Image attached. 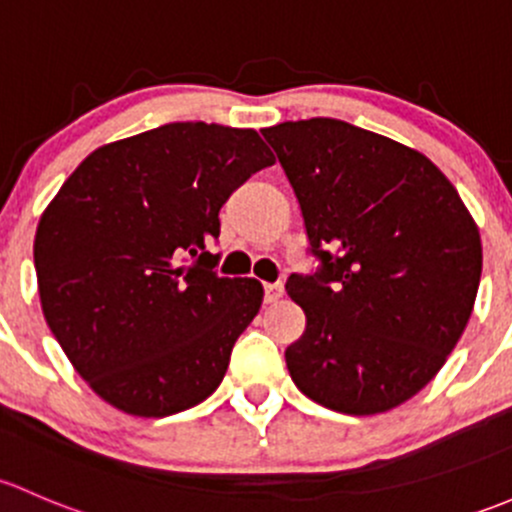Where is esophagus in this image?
<instances>
[{
	"label": "esophagus",
	"mask_w": 512,
	"mask_h": 512,
	"mask_svg": "<svg viewBox=\"0 0 512 512\" xmlns=\"http://www.w3.org/2000/svg\"><path fill=\"white\" fill-rule=\"evenodd\" d=\"M263 291H266V303H278L283 293H286V288H283V283H266Z\"/></svg>",
	"instance_id": "obj_1"
}]
</instances>
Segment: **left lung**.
I'll use <instances>...</instances> for the list:
<instances>
[{
    "label": "left lung",
    "mask_w": 512,
    "mask_h": 512,
    "mask_svg": "<svg viewBox=\"0 0 512 512\" xmlns=\"http://www.w3.org/2000/svg\"><path fill=\"white\" fill-rule=\"evenodd\" d=\"M286 170L315 276L286 291L305 333L286 350L295 387L370 416L426 387L461 340L481 283V234L426 155L333 118L263 130Z\"/></svg>",
    "instance_id": "obj_1"
}]
</instances>
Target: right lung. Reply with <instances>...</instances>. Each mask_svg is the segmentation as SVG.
I'll use <instances>...</instances> for the list:
<instances>
[{
    "instance_id": "obj_1",
    "label": "right lung",
    "mask_w": 512,
    "mask_h": 512,
    "mask_svg": "<svg viewBox=\"0 0 512 512\" xmlns=\"http://www.w3.org/2000/svg\"><path fill=\"white\" fill-rule=\"evenodd\" d=\"M273 162L256 130L170 123L93 150L44 209L41 310L110 407L157 419L221 384L263 286L217 276L207 244L229 194Z\"/></svg>"
}]
</instances>
